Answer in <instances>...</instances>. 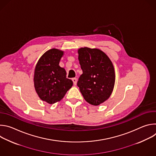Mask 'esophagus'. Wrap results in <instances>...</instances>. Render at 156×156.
<instances>
[{
    "instance_id": "34e87169",
    "label": "esophagus",
    "mask_w": 156,
    "mask_h": 156,
    "mask_svg": "<svg viewBox=\"0 0 156 156\" xmlns=\"http://www.w3.org/2000/svg\"><path fill=\"white\" fill-rule=\"evenodd\" d=\"M72 81H73V82L74 85H76V83H77V79L75 78H73L72 79Z\"/></svg>"
}]
</instances>
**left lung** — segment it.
<instances>
[{
    "label": "left lung",
    "mask_w": 156,
    "mask_h": 156,
    "mask_svg": "<svg viewBox=\"0 0 156 156\" xmlns=\"http://www.w3.org/2000/svg\"><path fill=\"white\" fill-rule=\"evenodd\" d=\"M78 53L83 74L77 85L87 102L99 105L113 91L115 81L113 63L105 53L97 48H81Z\"/></svg>",
    "instance_id": "obj_1"
}]
</instances>
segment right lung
Segmentation results:
<instances>
[{
    "label": "right lung",
    "instance_id": "obj_1",
    "mask_svg": "<svg viewBox=\"0 0 156 156\" xmlns=\"http://www.w3.org/2000/svg\"><path fill=\"white\" fill-rule=\"evenodd\" d=\"M63 51L54 48L44 53L37 61L34 73V85L39 98L49 104L61 101L73 86L66 78L65 70L59 63Z\"/></svg>",
    "mask_w": 156,
    "mask_h": 156
}]
</instances>
